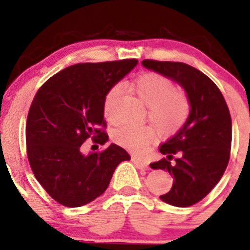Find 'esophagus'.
I'll return each instance as SVG.
<instances>
[{"mask_svg": "<svg viewBox=\"0 0 250 250\" xmlns=\"http://www.w3.org/2000/svg\"><path fill=\"white\" fill-rule=\"evenodd\" d=\"M133 163H134L135 167L138 168V169H141V170H145V169H148V163L147 162H144V161L141 160H138V158H133Z\"/></svg>", "mask_w": 250, "mask_h": 250, "instance_id": "1", "label": "esophagus"}]
</instances>
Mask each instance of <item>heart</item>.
<instances>
[{
    "mask_svg": "<svg viewBox=\"0 0 250 250\" xmlns=\"http://www.w3.org/2000/svg\"><path fill=\"white\" fill-rule=\"evenodd\" d=\"M135 92L145 104H147L148 116L155 122L162 134L176 132L188 115V103L183 93L176 92L169 78L160 74H144L135 81ZM121 87L113 85L104 99V116L110 122L117 118V102ZM156 130L150 125L123 123L113 130V140L134 152L143 150L155 138Z\"/></svg>",
    "mask_w": 250,
    "mask_h": 250,
    "instance_id": "b5f03b06",
    "label": "heart"
}]
</instances>
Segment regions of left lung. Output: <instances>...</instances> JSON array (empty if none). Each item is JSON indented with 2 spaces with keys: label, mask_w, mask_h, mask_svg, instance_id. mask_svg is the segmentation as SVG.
<instances>
[{
  "label": "left lung",
  "mask_w": 250,
  "mask_h": 250,
  "mask_svg": "<svg viewBox=\"0 0 250 250\" xmlns=\"http://www.w3.org/2000/svg\"><path fill=\"white\" fill-rule=\"evenodd\" d=\"M145 69L169 78L188 95L190 112L183 127L160 151L165 157L151 163L174 178L163 202L190 207L200 202L219 183L230 160L232 122L230 111L215 83L184 62L143 60Z\"/></svg>",
  "instance_id": "1"
}]
</instances>
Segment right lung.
<instances>
[{
	"mask_svg": "<svg viewBox=\"0 0 250 250\" xmlns=\"http://www.w3.org/2000/svg\"><path fill=\"white\" fill-rule=\"evenodd\" d=\"M137 59L84 62L66 67L43 83L26 121L30 166L48 195L65 207H81L105 192L116 167L129 161L127 151L111 144L103 152L84 155L88 138L104 145V99L129 74Z\"/></svg>",
	"mask_w": 250,
	"mask_h": 250,
	"instance_id": "1",
	"label": "right lung"
}]
</instances>
